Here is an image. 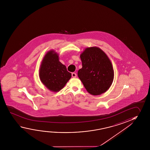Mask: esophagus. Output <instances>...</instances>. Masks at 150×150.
<instances>
[{
  "label": "esophagus",
  "instance_id": "34e87169",
  "mask_svg": "<svg viewBox=\"0 0 150 150\" xmlns=\"http://www.w3.org/2000/svg\"><path fill=\"white\" fill-rule=\"evenodd\" d=\"M71 76H72V77H73V78H75L76 77V76H77V74L76 73H73L72 74H71Z\"/></svg>",
  "mask_w": 150,
  "mask_h": 150
}]
</instances>
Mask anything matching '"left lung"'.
I'll use <instances>...</instances> for the list:
<instances>
[{
  "label": "left lung",
  "mask_w": 150,
  "mask_h": 150,
  "mask_svg": "<svg viewBox=\"0 0 150 150\" xmlns=\"http://www.w3.org/2000/svg\"><path fill=\"white\" fill-rule=\"evenodd\" d=\"M82 68L78 76L86 91L93 96L105 93L114 79V71L107 54L96 47H86L81 55Z\"/></svg>",
  "instance_id": "left-lung-1"
}]
</instances>
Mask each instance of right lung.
Returning <instances> with one entry per match:
<instances>
[{
  "instance_id": "add662e5",
  "label": "right lung",
  "mask_w": 150,
  "mask_h": 150,
  "mask_svg": "<svg viewBox=\"0 0 150 150\" xmlns=\"http://www.w3.org/2000/svg\"><path fill=\"white\" fill-rule=\"evenodd\" d=\"M59 57L54 50H50L44 55L40 67V81L53 92L61 91L71 77L67 67L59 61Z\"/></svg>"
}]
</instances>
